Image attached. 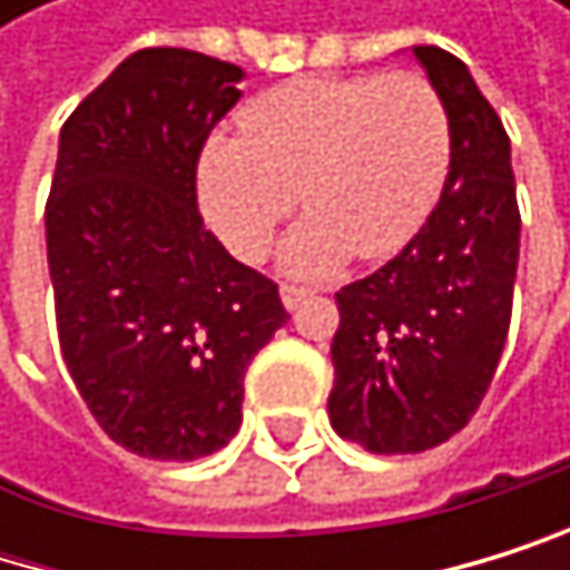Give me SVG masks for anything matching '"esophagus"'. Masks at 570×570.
I'll return each instance as SVG.
<instances>
[{
    "label": "esophagus",
    "mask_w": 570,
    "mask_h": 570,
    "mask_svg": "<svg viewBox=\"0 0 570 570\" xmlns=\"http://www.w3.org/2000/svg\"><path fill=\"white\" fill-rule=\"evenodd\" d=\"M307 297H311V291L294 287V283H283V287H279V301H283V307H287V311H297Z\"/></svg>",
    "instance_id": "1"
}]
</instances>
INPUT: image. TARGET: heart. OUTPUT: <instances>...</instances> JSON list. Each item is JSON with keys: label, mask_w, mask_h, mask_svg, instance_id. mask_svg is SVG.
I'll use <instances>...</instances> for the list:
<instances>
[{"label": "heart", "mask_w": 570, "mask_h": 570, "mask_svg": "<svg viewBox=\"0 0 570 570\" xmlns=\"http://www.w3.org/2000/svg\"><path fill=\"white\" fill-rule=\"evenodd\" d=\"M243 129L205 146V215L235 256L259 259L301 194L311 215L287 235L279 266L304 279L332 276L352 253H400L451 164L448 108L413 71L283 81L246 105Z\"/></svg>", "instance_id": "1"}]
</instances>
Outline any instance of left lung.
<instances>
[{"mask_svg": "<svg viewBox=\"0 0 570 570\" xmlns=\"http://www.w3.org/2000/svg\"><path fill=\"white\" fill-rule=\"evenodd\" d=\"M413 57L448 108L441 202L400 256L335 294L327 417L372 454H417L472 421L507 345L520 263L507 129L454 53Z\"/></svg>", "mask_w": 570, "mask_h": 570, "instance_id": "obj_1", "label": "left lung"}]
</instances>
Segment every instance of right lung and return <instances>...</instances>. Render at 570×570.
I'll return each mask as SVG.
<instances>
[{"label":"right lung","mask_w":570,"mask_h":570,"mask_svg":"<svg viewBox=\"0 0 570 570\" xmlns=\"http://www.w3.org/2000/svg\"><path fill=\"white\" fill-rule=\"evenodd\" d=\"M246 71L180 50L126 57L60 129L47 263L60 355L101 431L194 462L243 424V380L287 324L276 283L205 228L198 157Z\"/></svg>","instance_id":"right-lung-1"}]
</instances>
